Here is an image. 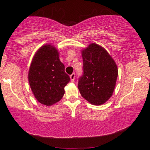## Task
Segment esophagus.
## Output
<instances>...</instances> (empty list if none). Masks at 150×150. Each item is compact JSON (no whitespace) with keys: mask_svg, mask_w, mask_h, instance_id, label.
Returning <instances> with one entry per match:
<instances>
[{"mask_svg":"<svg viewBox=\"0 0 150 150\" xmlns=\"http://www.w3.org/2000/svg\"><path fill=\"white\" fill-rule=\"evenodd\" d=\"M75 76H76V74H75L74 73L71 74L70 75V79H71V82H74V81Z\"/></svg>","mask_w":150,"mask_h":150,"instance_id":"1","label":"esophagus"}]
</instances>
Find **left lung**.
<instances>
[{"instance_id": "left-lung-1", "label": "left lung", "mask_w": 150, "mask_h": 150, "mask_svg": "<svg viewBox=\"0 0 150 150\" xmlns=\"http://www.w3.org/2000/svg\"><path fill=\"white\" fill-rule=\"evenodd\" d=\"M83 74L78 88L81 96L93 105H101L111 97L118 76L113 59L103 47L91 43L81 51Z\"/></svg>"}]
</instances>
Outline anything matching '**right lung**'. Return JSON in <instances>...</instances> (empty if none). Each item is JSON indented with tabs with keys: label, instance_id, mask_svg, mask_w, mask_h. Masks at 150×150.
Listing matches in <instances>:
<instances>
[{
	"label": "right lung",
	"instance_id": "1",
	"mask_svg": "<svg viewBox=\"0 0 150 150\" xmlns=\"http://www.w3.org/2000/svg\"><path fill=\"white\" fill-rule=\"evenodd\" d=\"M59 54L54 46L44 45L34 55L28 71V82L35 98L46 106L60 101L70 81Z\"/></svg>",
	"mask_w": 150,
	"mask_h": 150
}]
</instances>
